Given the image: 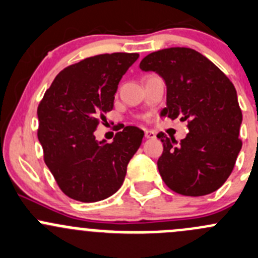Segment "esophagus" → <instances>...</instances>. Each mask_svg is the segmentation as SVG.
Here are the masks:
<instances>
[{"label": "esophagus", "mask_w": 258, "mask_h": 258, "mask_svg": "<svg viewBox=\"0 0 258 258\" xmlns=\"http://www.w3.org/2000/svg\"><path fill=\"white\" fill-rule=\"evenodd\" d=\"M145 138L147 139H153V138H155V133L152 132V130H145Z\"/></svg>", "instance_id": "34e87169"}]
</instances>
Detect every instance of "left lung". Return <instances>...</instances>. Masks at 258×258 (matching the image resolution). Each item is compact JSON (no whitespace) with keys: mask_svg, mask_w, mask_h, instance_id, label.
Returning <instances> with one entry per match:
<instances>
[{"mask_svg":"<svg viewBox=\"0 0 258 258\" xmlns=\"http://www.w3.org/2000/svg\"><path fill=\"white\" fill-rule=\"evenodd\" d=\"M143 71H155L167 85V108L160 113L188 121L189 133L179 143L164 133L158 159L162 179L174 192L190 197L210 195L232 173L242 148V124L233 84L198 51L170 47L140 61Z\"/></svg>","mask_w":258,"mask_h":258,"instance_id":"obj_1","label":"left lung"}]
</instances>
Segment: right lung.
<instances>
[{
  "label": "right lung",
  "instance_id": "right-lung-1",
  "mask_svg": "<svg viewBox=\"0 0 258 258\" xmlns=\"http://www.w3.org/2000/svg\"><path fill=\"white\" fill-rule=\"evenodd\" d=\"M139 53L91 56L58 73L37 108V137L43 160L60 189L80 202L113 196L142 144L144 132L125 126L113 143L98 142L95 132L113 110L119 81Z\"/></svg>",
  "mask_w": 258,
  "mask_h": 258
}]
</instances>
